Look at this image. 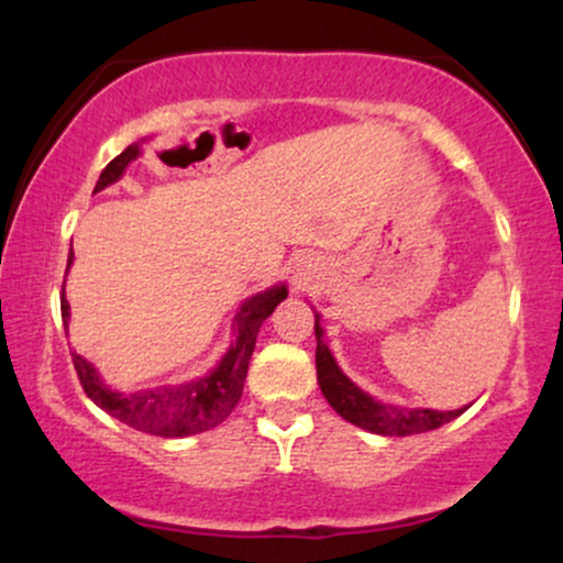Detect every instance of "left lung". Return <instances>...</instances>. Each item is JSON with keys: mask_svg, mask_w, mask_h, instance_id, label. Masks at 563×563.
<instances>
[{"mask_svg": "<svg viewBox=\"0 0 563 563\" xmlns=\"http://www.w3.org/2000/svg\"><path fill=\"white\" fill-rule=\"evenodd\" d=\"M314 335H318V352H314V363H318V384L325 394L328 405L339 412L349 423L360 426V429L373 431V434L384 437H410L423 434V431L439 429V426L450 423L452 418L461 416V410H429V407H402V405H386L365 394L357 384H352L341 367L335 365L331 349L322 341L320 314H314Z\"/></svg>", "mask_w": 563, "mask_h": 563, "instance_id": "obj_1", "label": "left lung"}]
</instances>
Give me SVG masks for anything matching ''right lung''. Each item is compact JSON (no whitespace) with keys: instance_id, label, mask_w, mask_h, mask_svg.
I'll return each mask as SVG.
<instances>
[{"instance_id":"add662e5","label":"right lung","mask_w":563,"mask_h":563,"mask_svg":"<svg viewBox=\"0 0 563 563\" xmlns=\"http://www.w3.org/2000/svg\"><path fill=\"white\" fill-rule=\"evenodd\" d=\"M140 156V145H129L124 153H119L111 164L106 166L97 179L95 192L106 190L134 158ZM74 262V251L68 254V267ZM288 296L286 286H273L262 294L251 296L243 301L241 312L232 320V331H235V341H232L224 357L219 360L217 367H211L203 378L187 380V384L177 386H156V389H142L134 394H119L108 389L100 376L81 354L74 352V367L79 376L84 391L92 399L97 407L111 412L121 423L132 426V429L145 431L153 437L179 439L192 437L200 431L214 429L235 410L238 399L243 394L245 373H249L251 354H254L256 335H260L262 322L275 312V307ZM63 322H68V301L66 296L60 299Z\"/></svg>"}]
</instances>
